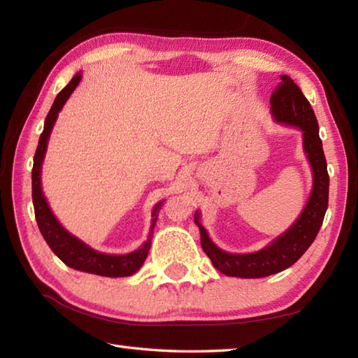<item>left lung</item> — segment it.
Listing matches in <instances>:
<instances>
[{
	"label": "left lung",
	"instance_id": "left-lung-1",
	"mask_svg": "<svg viewBox=\"0 0 358 358\" xmlns=\"http://www.w3.org/2000/svg\"><path fill=\"white\" fill-rule=\"evenodd\" d=\"M271 112L278 123L299 127L303 132V149L313 167V192L296 222L269 246L252 254H229L215 246L196 212L195 223L200 229L201 248L214 268L227 277L262 278L287 269L313 245L328 209L329 175L315 113L300 87L287 75H281V83L271 95Z\"/></svg>",
	"mask_w": 358,
	"mask_h": 358
}]
</instances>
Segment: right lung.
Segmentation results:
<instances>
[{"mask_svg":"<svg viewBox=\"0 0 358 358\" xmlns=\"http://www.w3.org/2000/svg\"><path fill=\"white\" fill-rule=\"evenodd\" d=\"M80 80L81 73H77L71 80L69 85L57 95L48 117H45L43 134L40 135V141H38L32 167V201L36 224L40 227V232L45 243H48L49 248L53 250V254H55L64 264L69 266V268L103 277H129L138 271L144 260H146L150 249L152 232H154L158 210L162 208L163 201L158 203L154 210H152V217H154V220H152L149 237L148 241L144 243L140 249H136L134 252L126 255H108L89 248L86 243H83L77 237H73L72 234L67 232L64 227L59 224L55 215L52 214L41 189V164L44 159L45 149H48V141L52 132V127L55 124L58 112L63 109L67 98L71 96L75 87L80 85Z\"/></svg>","mask_w":358,"mask_h":358,"instance_id":"obj_1","label":"right lung"}]
</instances>
